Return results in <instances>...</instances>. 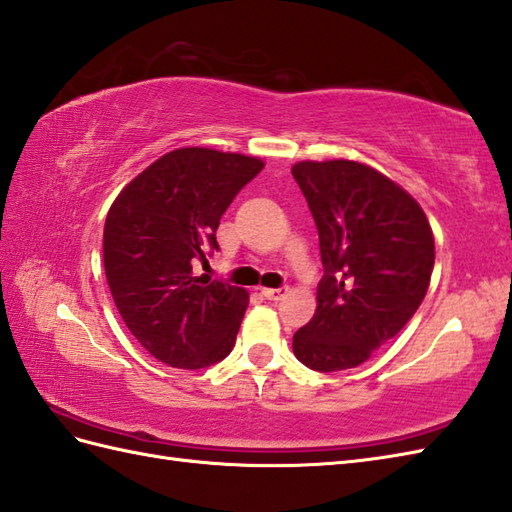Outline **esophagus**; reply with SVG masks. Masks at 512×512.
Returning a JSON list of instances; mask_svg holds the SVG:
<instances>
[{"mask_svg":"<svg viewBox=\"0 0 512 512\" xmlns=\"http://www.w3.org/2000/svg\"><path fill=\"white\" fill-rule=\"evenodd\" d=\"M287 294V287H261V296L268 300H281Z\"/></svg>","mask_w":512,"mask_h":512,"instance_id":"esophagus-1","label":"esophagus"}]
</instances>
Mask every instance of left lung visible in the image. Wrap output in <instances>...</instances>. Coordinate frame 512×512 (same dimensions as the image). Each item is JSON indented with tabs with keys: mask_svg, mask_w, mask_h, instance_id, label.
<instances>
[{
	"mask_svg": "<svg viewBox=\"0 0 512 512\" xmlns=\"http://www.w3.org/2000/svg\"><path fill=\"white\" fill-rule=\"evenodd\" d=\"M292 175L324 266L318 309L294 333V355L318 372L357 368L422 305L435 266L432 229L411 194L365 164L298 162Z\"/></svg>",
	"mask_w": 512,
	"mask_h": 512,
	"instance_id": "1",
	"label": "left lung"
}]
</instances>
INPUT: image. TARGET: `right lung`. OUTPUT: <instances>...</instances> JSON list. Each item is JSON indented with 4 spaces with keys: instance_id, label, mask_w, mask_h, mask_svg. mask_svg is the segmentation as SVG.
<instances>
[{
    "instance_id": "obj_1",
    "label": "right lung",
    "mask_w": 512,
    "mask_h": 512,
    "mask_svg": "<svg viewBox=\"0 0 512 512\" xmlns=\"http://www.w3.org/2000/svg\"><path fill=\"white\" fill-rule=\"evenodd\" d=\"M264 162L190 147L162 155L127 183L103 229V266L123 322L170 368L201 370L225 359L248 294L196 277L218 251L220 216Z\"/></svg>"
}]
</instances>
